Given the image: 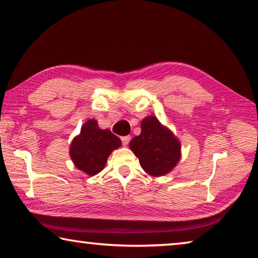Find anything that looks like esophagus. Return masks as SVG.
Here are the masks:
<instances>
[{"mask_svg": "<svg viewBox=\"0 0 258 258\" xmlns=\"http://www.w3.org/2000/svg\"><path fill=\"white\" fill-rule=\"evenodd\" d=\"M130 139H132V137L130 136H123V137H121V141H122V144H123L124 146H126L129 144V142H130Z\"/></svg>", "mask_w": 258, "mask_h": 258, "instance_id": "34e87169", "label": "esophagus"}]
</instances>
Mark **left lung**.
I'll return each mask as SVG.
<instances>
[{
	"instance_id": "1",
	"label": "left lung",
	"mask_w": 258,
	"mask_h": 258,
	"mask_svg": "<svg viewBox=\"0 0 258 258\" xmlns=\"http://www.w3.org/2000/svg\"><path fill=\"white\" fill-rule=\"evenodd\" d=\"M129 147L138 157L144 171L153 177L172 171L181 156L180 142L153 115L142 121V133L130 141Z\"/></svg>"
}]
</instances>
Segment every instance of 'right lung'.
<instances>
[{
    "label": "right lung",
    "mask_w": 258,
    "mask_h": 258,
    "mask_svg": "<svg viewBox=\"0 0 258 258\" xmlns=\"http://www.w3.org/2000/svg\"><path fill=\"white\" fill-rule=\"evenodd\" d=\"M121 146L120 138L108 129L98 128L96 120H88L70 145V156L75 165L88 175L104 169L112 151Z\"/></svg>",
    "instance_id": "obj_1"
}]
</instances>
